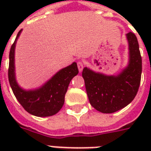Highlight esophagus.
<instances>
[{"label": "esophagus", "instance_id": "34e87169", "mask_svg": "<svg viewBox=\"0 0 151 151\" xmlns=\"http://www.w3.org/2000/svg\"><path fill=\"white\" fill-rule=\"evenodd\" d=\"M77 64H78V70H79V71H80V72H81L83 70V68H84V63H83L81 61H78V63H77Z\"/></svg>", "mask_w": 151, "mask_h": 151}]
</instances>
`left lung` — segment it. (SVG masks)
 I'll list each match as a JSON object with an SVG mask.
<instances>
[{"instance_id": "left-lung-1", "label": "left lung", "mask_w": 151, "mask_h": 151, "mask_svg": "<svg viewBox=\"0 0 151 151\" xmlns=\"http://www.w3.org/2000/svg\"><path fill=\"white\" fill-rule=\"evenodd\" d=\"M129 64L119 75L106 76L85 67L82 77L91 105L104 114H111L129 105L138 92L142 73V57L136 35L127 34Z\"/></svg>"}]
</instances>
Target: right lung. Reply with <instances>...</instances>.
Instances as JSON below:
<instances>
[{"mask_svg":"<svg viewBox=\"0 0 151 151\" xmlns=\"http://www.w3.org/2000/svg\"><path fill=\"white\" fill-rule=\"evenodd\" d=\"M22 29L18 33L9 53L8 81L19 103L27 112L37 117H48L55 114L64 104L65 95L72 78L78 73L77 63H73L62 69L45 85L34 91H25L17 85L15 78L14 52L15 43Z\"/></svg>","mask_w":151,"mask_h":151,"instance_id":"right-lung-1","label":"right lung"}]
</instances>
